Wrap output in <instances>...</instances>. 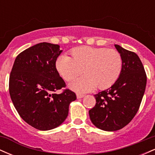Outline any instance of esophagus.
<instances>
[{
	"label": "esophagus",
	"mask_w": 155,
	"mask_h": 155,
	"mask_svg": "<svg viewBox=\"0 0 155 155\" xmlns=\"http://www.w3.org/2000/svg\"><path fill=\"white\" fill-rule=\"evenodd\" d=\"M76 96H77V98L79 99V98H82L84 96V94H81V93H77Z\"/></svg>",
	"instance_id": "34e87169"
}]
</instances>
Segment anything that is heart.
I'll return each mask as SVG.
<instances>
[{
    "instance_id": "1",
    "label": "heart",
    "mask_w": 155,
    "mask_h": 155,
    "mask_svg": "<svg viewBox=\"0 0 155 155\" xmlns=\"http://www.w3.org/2000/svg\"><path fill=\"white\" fill-rule=\"evenodd\" d=\"M72 58L60 55L55 63L59 74L71 81L83 71L85 75L73 81L70 87L77 92H88L96 87L104 90L118 80L123 67V59L118 51L105 47L84 46L74 49Z\"/></svg>"
}]
</instances>
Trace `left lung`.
Returning <instances> with one entry per match:
<instances>
[{"mask_svg": "<svg viewBox=\"0 0 155 155\" xmlns=\"http://www.w3.org/2000/svg\"><path fill=\"white\" fill-rule=\"evenodd\" d=\"M123 59L120 76L110 88L95 94V106L89 111L97 128L115 131L123 128L139 109L147 85V74L136 53L115 45Z\"/></svg>", "mask_w": 155, "mask_h": 155, "instance_id": "left-lung-1", "label": "left lung"}]
</instances>
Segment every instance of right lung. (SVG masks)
Wrapping results in <instances>:
<instances>
[{"mask_svg":"<svg viewBox=\"0 0 155 155\" xmlns=\"http://www.w3.org/2000/svg\"><path fill=\"white\" fill-rule=\"evenodd\" d=\"M62 52L58 44L39 43L17 55L9 77V94L17 112L35 129L58 127L68 114L69 105L76 95L66 87L55 67Z\"/></svg>","mask_w":155,"mask_h":155,"instance_id":"1","label":"right lung"}]
</instances>
